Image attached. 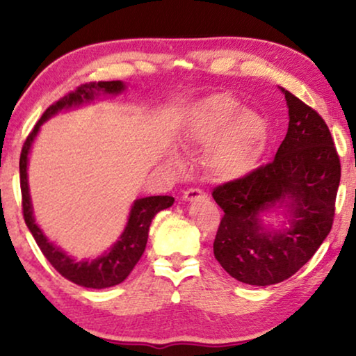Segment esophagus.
Segmentation results:
<instances>
[{
  "mask_svg": "<svg viewBox=\"0 0 356 356\" xmlns=\"http://www.w3.org/2000/svg\"><path fill=\"white\" fill-rule=\"evenodd\" d=\"M202 197H206V193L199 188H189L183 194L184 201H196V199H202Z\"/></svg>",
  "mask_w": 356,
  "mask_h": 356,
  "instance_id": "34e87169",
  "label": "esophagus"
}]
</instances>
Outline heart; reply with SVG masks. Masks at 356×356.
Listing matches in <instances>:
<instances>
[{
    "mask_svg": "<svg viewBox=\"0 0 356 356\" xmlns=\"http://www.w3.org/2000/svg\"><path fill=\"white\" fill-rule=\"evenodd\" d=\"M269 138L267 121L235 97L216 94L196 106L188 131L189 144L212 147L207 165L222 178H236L256 167ZM175 163H179L175 159Z\"/></svg>",
    "mask_w": 356,
    "mask_h": 356,
    "instance_id": "heart-1",
    "label": "heart"
}]
</instances>
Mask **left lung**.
Here are the masks:
<instances>
[{"mask_svg": "<svg viewBox=\"0 0 356 356\" xmlns=\"http://www.w3.org/2000/svg\"><path fill=\"white\" fill-rule=\"evenodd\" d=\"M289 131L272 162L213 188L223 211L213 256L233 279L266 286L290 279L323 245L334 223L340 159L318 111L282 89ZM289 201V231L267 232L259 216Z\"/></svg>", "mask_w": 356, "mask_h": 356, "instance_id": "1", "label": "left lung"}]
</instances>
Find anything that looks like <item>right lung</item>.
I'll return each instance as SVG.
<instances>
[{
	"label": "right lung",
	"instance_id": "add662e5",
	"mask_svg": "<svg viewBox=\"0 0 356 356\" xmlns=\"http://www.w3.org/2000/svg\"><path fill=\"white\" fill-rule=\"evenodd\" d=\"M124 90V84L121 81H100V82H86L70 94L61 97L60 100L48 106L42 118L33 126L31 134L27 136L26 143L22 145L21 160H19V173H21V193H22V213L26 225L31 230L32 236L35 238L38 248L47 257L48 262L55 267L56 272L71 280L72 284L86 286V289H106V286L118 285L126 277L131 274L134 266L138 264L140 256L144 254L145 245H147L149 227L152 223V218L160 211L170 207L175 199L172 196H149L138 199L131 209L128 225H126L123 235L115 243L113 248L106 254L97 257L95 261H81L76 262L71 259L66 252H63L60 248L51 245L43 235L40 228L37 227L32 216V204L29 196V184H27V157L31 145L33 143L40 124L47 121L63 108H70L72 105H81L82 102H89L100 94H120Z\"/></svg>",
	"mask_w": 356,
	"mask_h": 356
}]
</instances>
